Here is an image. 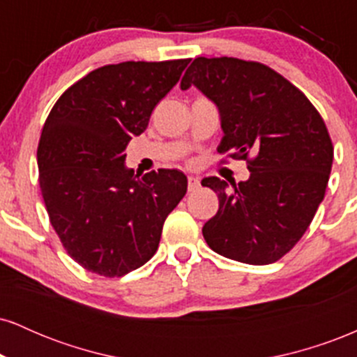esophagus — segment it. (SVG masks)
Here are the masks:
<instances>
[{"label": "esophagus", "instance_id": "1", "mask_svg": "<svg viewBox=\"0 0 357 357\" xmlns=\"http://www.w3.org/2000/svg\"><path fill=\"white\" fill-rule=\"evenodd\" d=\"M199 188V179L196 176H190L188 178V191H196Z\"/></svg>", "mask_w": 357, "mask_h": 357}]
</instances>
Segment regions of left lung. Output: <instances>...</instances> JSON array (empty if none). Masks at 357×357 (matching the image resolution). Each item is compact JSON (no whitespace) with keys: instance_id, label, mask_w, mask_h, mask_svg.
Returning a JSON list of instances; mask_svg holds the SVG:
<instances>
[{"instance_id":"obj_1","label":"left lung","mask_w":357,"mask_h":357,"mask_svg":"<svg viewBox=\"0 0 357 357\" xmlns=\"http://www.w3.org/2000/svg\"><path fill=\"white\" fill-rule=\"evenodd\" d=\"M218 107V153L245 159L247 181L206 178L218 213L203 227L213 252L267 265L302 238L326 195L334 147L321 114L296 85L258 61L192 60L181 80ZM202 183V184H203Z\"/></svg>"}]
</instances>
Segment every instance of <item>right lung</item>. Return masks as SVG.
Masks as SVG:
<instances>
[{"label": "right lung", "mask_w": 357, "mask_h": 357, "mask_svg": "<svg viewBox=\"0 0 357 357\" xmlns=\"http://www.w3.org/2000/svg\"><path fill=\"white\" fill-rule=\"evenodd\" d=\"M188 63L105 65L65 90L45 121L36 151L40 190L61 245L89 272L122 277L142 267L186 195L181 171L139 178L124 162L129 141L144 132Z\"/></svg>", "instance_id": "1"}]
</instances>
